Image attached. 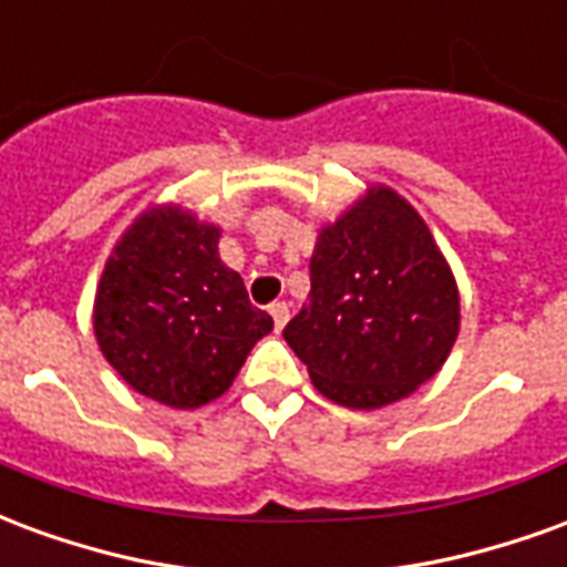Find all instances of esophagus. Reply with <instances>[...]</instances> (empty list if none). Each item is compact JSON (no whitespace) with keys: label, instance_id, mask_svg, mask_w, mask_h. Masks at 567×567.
<instances>
[{"label":"esophagus","instance_id":"34e87169","mask_svg":"<svg viewBox=\"0 0 567 567\" xmlns=\"http://www.w3.org/2000/svg\"><path fill=\"white\" fill-rule=\"evenodd\" d=\"M270 316H272V324H276V331H282L285 321H288V303H285V300L270 303Z\"/></svg>","mask_w":567,"mask_h":567}]
</instances>
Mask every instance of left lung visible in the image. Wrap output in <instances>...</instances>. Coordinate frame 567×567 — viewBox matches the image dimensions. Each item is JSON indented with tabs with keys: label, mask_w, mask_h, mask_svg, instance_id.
<instances>
[{
	"label": "left lung",
	"mask_w": 567,
	"mask_h": 567,
	"mask_svg": "<svg viewBox=\"0 0 567 567\" xmlns=\"http://www.w3.org/2000/svg\"><path fill=\"white\" fill-rule=\"evenodd\" d=\"M309 303L282 337L333 404L380 410L413 394L458 337L450 264L410 203L373 185L319 234Z\"/></svg>",
	"instance_id": "obj_1"
}]
</instances>
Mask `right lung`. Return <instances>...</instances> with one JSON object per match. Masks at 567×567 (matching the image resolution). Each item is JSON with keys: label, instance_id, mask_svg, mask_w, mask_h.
I'll return each instance as SVG.
<instances>
[{"label": "right lung", "instance_id": "1", "mask_svg": "<svg viewBox=\"0 0 567 567\" xmlns=\"http://www.w3.org/2000/svg\"><path fill=\"white\" fill-rule=\"evenodd\" d=\"M215 224L178 206L142 212L105 260L93 333L136 392L194 410L221 398L272 319L218 258Z\"/></svg>", "mask_w": 567, "mask_h": 567}]
</instances>
